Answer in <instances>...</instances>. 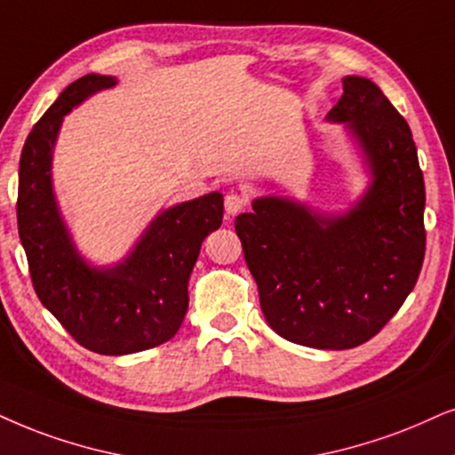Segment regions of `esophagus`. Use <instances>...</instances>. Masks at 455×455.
<instances>
[{
    "instance_id": "esophagus-1",
    "label": "esophagus",
    "mask_w": 455,
    "mask_h": 455,
    "mask_svg": "<svg viewBox=\"0 0 455 455\" xmlns=\"http://www.w3.org/2000/svg\"><path fill=\"white\" fill-rule=\"evenodd\" d=\"M245 208V199L241 197L237 193H228L227 197H224V212H227V216H237L241 210Z\"/></svg>"
}]
</instances>
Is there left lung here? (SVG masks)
<instances>
[{"label":"left lung","instance_id":"1","mask_svg":"<svg viewBox=\"0 0 455 455\" xmlns=\"http://www.w3.org/2000/svg\"><path fill=\"white\" fill-rule=\"evenodd\" d=\"M327 122L344 124L370 185L344 214L281 195L235 218L267 323L285 340L355 348L388 323L416 285L427 247L424 178L411 130L370 79L347 75Z\"/></svg>","mask_w":455,"mask_h":455}]
</instances>
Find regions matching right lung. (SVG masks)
Returning a JSON list of instances; mask_svg holds the SVG:
<instances>
[{"label": "right lung", "instance_id": "obj_1", "mask_svg": "<svg viewBox=\"0 0 455 455\" xmlns=\"http://www.w3.org/2000/svg\"><path fill=\"white\" fill-rule=\"evenodd\" d=\"M113 85L111 75H84L33 125L20 155L16 216L44 307L88 350L130 355L159 347L180 330L188 279L204 239L222 224L224 199L214 191L161 210L124 260L108 267L85 260L60 214L52 159L65 115Z\"/></svg>", "mask_w": 455, "mask_h": 455}]
</instances>
